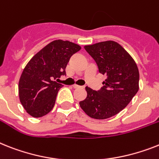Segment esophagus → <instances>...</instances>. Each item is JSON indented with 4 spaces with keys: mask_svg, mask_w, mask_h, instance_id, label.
<instances>
[{
    "mask_svg": "<svg viewBox=\"0 0 159 159\" xmlns=\"http://www.w3.org/2000/svg\"><path fill=\"white\" fill-rule=\"evenodd\" d=\"M72 86H73V88H74V89H80V88H81V86H80V85L75 84L72 85Z\"/></svg>",
    "mask_w": 159,
    "mask_h": 159,
    "instance_id": "obj_1",
    "label": "esophagus"
}]
</instances>
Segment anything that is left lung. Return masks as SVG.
Returning a JSON list of instances; mask_svg holds the SVG:
<instances>
[{
    "label": "left lung",
    "instance_id": "1",
    "mask_svg": "<svg viewBox=\"0 0 159 159\" xmlns=\"http://www.w3.org/2000/svg\"><path fill=\"white\" fill-rule=\"evenodd\" d=\"M84 48L106 79L98 91L85 88L87 97L80 106L89 117L108 119L124 110L138 92V67L132 56L113 40L85 45Z\"/></svg>",
    "mask_w": 159,
    "mask_h": 159
}]
</instances>
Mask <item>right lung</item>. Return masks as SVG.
I'll return each instance as SVG.
<instances>
[{"mask_svg": "<svg viewBox=\"0 0 159 159\" xmlns=\"http://www.w3.org/2000/svg\"><path fill=\"white\" fill-rule=\"evenodd\" d=\"M80 49L79 44L56 40L28 61L19 79L18 95L21 104L31 116L40 118L52 111L59 89L63 86L54 80L66 75L70 57Z\"/></svg>", "mask_w": 159, "mask_h": 159, "instance_id": "1", "label": "right lung"}]
</instances>
